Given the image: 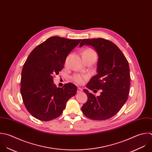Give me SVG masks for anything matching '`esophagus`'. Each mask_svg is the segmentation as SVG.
Listing matches in <instances>:
<instances>
[{"label": "esophagus", "instance_id": "obj_1", "mask_svg": "<svg viewBox=\"0 0 152 152\" xmlns=\"http://www.w3.org/2000/svg\"><path fill=\"white\" fill-rule=\"evenodd\" d=\"M82 91V88H77V93H80V92H81Z\"/></svg>", "mask_w": 152, "mask_h": 152}]
</instances>
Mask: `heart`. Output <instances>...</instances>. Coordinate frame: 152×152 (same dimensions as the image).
Wrapping results in <instances>:
<instances>
[{
	"label": "heart",
	"instance_id": "1",
	"mask_svg": "<svg viewBox=\"0 0 152 152\" xmlns=\"http://www.w3.org/2000/svg\"><path fill=\"white\" fill-rule=\"evenodd\" d=\"M84 55H94V56H96V53L93 50H92L91 48L85 50L82 53V56ZM88 76L82 75H79V74L75 75L72 77L73 80L76 83H77V84H79V85H82V84L84 83V82H85L86 80L88 79Z\"/></svg>",
	"mask_w": 152,
	"mask_h": 152
}]
</instances>
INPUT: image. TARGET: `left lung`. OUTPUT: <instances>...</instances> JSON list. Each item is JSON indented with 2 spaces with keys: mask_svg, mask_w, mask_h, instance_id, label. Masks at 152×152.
Listing matches in <instances>:
<instances>
[{
  "mask_svg": "<svg viewBox=\"0 0 152 152\" xmlns=\"http://www.w3.org/2000/svg\"><path fill=\"white\" fill-rule=\"evenodd\" d=\"M84 45L92 46L98 54V74L91 78L86 87L91 91H102L99 96H95L84 89L88 101L81 110L90 119L105 120L115 115L128 99L130 85L129 63L120 48L109 40L83 39L79 47Z\"/></svg>",
  "mask_w": 152,
  "mask_h": 152,
  "instance_id": "obj_1",
  "label": "left lung"
}]
</instances>
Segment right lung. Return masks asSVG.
I'll list each match as a JSON object with an SVG mask.
<instances>
[{
	"instance_id": "obj_1",
	"label": "right lung",
	"mask_w": 152,
	"mask_h": 152,
	"mask_svg": "<svg viewBox=\"0 0 152 152\" xmlns=\"http://www.w3.org/2000/svg\"><path fill=\"white\" fill-rule=\"evenodd\" d=\"M81 40L51 37L28 57L21 73L20 94L25 108L37 119L47 121L57 118L76 95V85L69 83L57 88L53 77L63 69L67 56Z\"/></svg>"
}]
</instances>
